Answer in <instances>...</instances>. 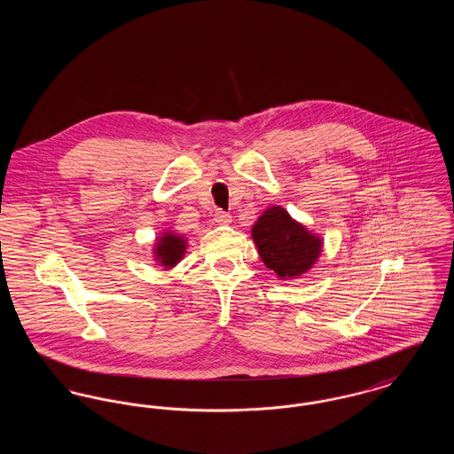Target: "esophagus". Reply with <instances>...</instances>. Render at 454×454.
<instances>
[{"instance_id":"obj_1","label":"esophagus","mask_w":454,"mask_h":454,"mask_svg":"<svg viewBox=\"0 0 454 454\" xmlns=\"http://www.w3.org/2000/svg\"><path fill=\"white\" fill-rule=\"evenodd\" d=\"M215 221L219 223V224H230V223H231V216H230L228 213L221 211V209H216V213H215Z\"/></svg>"}]
</instances>
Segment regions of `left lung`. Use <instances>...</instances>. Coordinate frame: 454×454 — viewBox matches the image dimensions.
Returning a JSON list of instances; mask_svg holds the SVG:
<instances>
[{"label":"left lung","mask_w":454,"mask_h":454,"mask_svg":"<svg viewBox=\"0 0 454 454\" xmlns=\"http://www.w3.org/2000/svg\"><path fill=\"white\" fill-rule=\"evenodd\" d=\"M262 262L281 279H293L313 267L322 239L309 233L279 206L269 207L252 228Z\"/></svg>","instance_id":"left-lung-1"}]
</instances>
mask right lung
Listing matches in <instances>:
<instances>
[{
	"instance_id": "right-lung-1",
	"label": "right lung",
	"mask_w": 454,
	"mask_h": 454,
	"mask_svg": "<svg viewBox=\"0 0 454 454\" xmlns=\"http://www.w3.org/2000/svg\"><path fill=\"white\" fill-rule=\"evenodd\" d=\"M187 243L185 239L173 233H165L163 237L158 238V243L154 247V257L163 267H175L185 254Z\"/></svg>"
}]
</instances>
